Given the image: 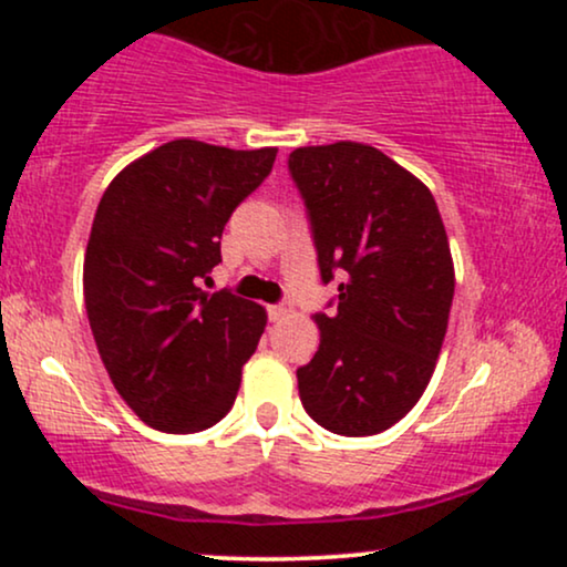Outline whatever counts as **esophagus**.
Returning a JSON list of instances; mask_svg holds the SVG:
<instances>
[{
    "instance_id": "esophagus-1",
    "label": "esophagus",
    "mask_w": 567,
    "mask_h": 567,
    "mask_svg": "<svg viewBox=\"0 0 567 567\" xmlns=\"http://www.w3.org/2000/svg\"><path fill=\"white\" fill-rule=\"evenodd\" d=\"M292 311V303H290V298L288 301H282V303H275V306H269V317L271 320H285V317H288Z\"/></svg>"
}]
</instances>
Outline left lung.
Instances as JSON below:
<instances>
[{
    "mask_svg": "<svg viewBox=\"0 0 567 567\" xmlns=\"http://www.w3.org/2000/svg\"><path fill=\"white\" fill-rule=\"evenodd\" d=\"M288 171L306 207L322 285L320 349L298 368L317 424L368 437L405 419L434 373L453 303V261L432 192L379 148L303 146Z\"/></svg>",
    "mask_w": 567,
    "mask_h": 567,
    "instance_id": "8db88e82",
    "label": "left lung"
}]
</instances>
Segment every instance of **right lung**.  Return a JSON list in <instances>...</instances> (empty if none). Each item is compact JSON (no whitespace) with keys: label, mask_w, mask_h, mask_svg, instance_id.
Segmentation results:
<instances>
[{"label":"right lung","mask_w":567,"mask_h":567,"mask_svg":"<svg viewBox=\"0 0 567 567\" xmlns=\"http://www.w3.org/2000/svg\"><path fill=\"white\" fill-rule=\"evenodd\" d=\"M277 148L234 152L171 141L103 192L84 256V309L114 389L143 424L192 434L234 405L266 311L199 282L220 234L264 184Z\"/></svg>","instance_id":"add662e5"}]
</instances>
